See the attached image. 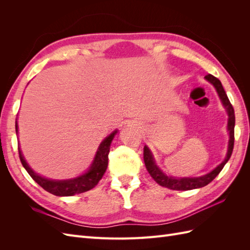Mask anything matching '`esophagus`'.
Instances as JSON below:
<instances>
[{
	"instance_id": "obj_1",
	"label": "esophagus",
	"mask_w": 250,
	"mask_h": 250,
	"mask_svg": "<svg viewBox=\"0 0 250 250\" xmlns=\"http://www.w3.org/2000/svg\"><path fill=\"white\" fill-rule=\"evenodd\" d=\"M134 125H135V124H133V123H130V125H129V126H134Z\"/></svg>"
}]
</instances>
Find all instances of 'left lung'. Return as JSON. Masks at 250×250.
Returning a JSON list of instances; mask_svg holds the SVG:
<instances>
[{
  "mask_svg": "<svg viewBox=\"0 0 250 250\" xmlns=\"http://www.w3.org/2000/svg\"><path fill=\"white\" fill-rule=\"evenodd\" d=\"M206 79L208 80L211 84H213L217 90V93L220 97V99L224 105V107L228 110L229 113V123H228V129L229 131V149H228V154H226L225 160L216 167L213 171L208 173L207 175H203L200 177H183V178H177L173 176L166 175L165 173L161 171V169L157 167L152 153L149 150L147 146L144 147V162H145L146 169L149 172L156 183L165 188H171V190H177V191H188V190H193V188H202L204 186L208 185L210 181H213L215 177L218 175L219 173L221 172L225 164L229 162V157L232 153L233 149V143H234V122H236V119H234V110L231 103L229 100V97L226 95L225 90L221 84L220 80L216 78L213 75H207Z\"/></svg>",
  "mask_w": 250,
  "mask_h": 250,
  "instance_id": "obj_1",
  "label": "left lung"
}]
</instances>
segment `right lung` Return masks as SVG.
Listing matches in <instances>:
<instances>
[{
	"instance_id": "1",
	"label": "right lung",
	"mask_w": 250,
	"mask_h": 250,
	"mask_svg": "<svg viewBox=\"0 0 250 250\" xmlns=\"http://www.w3.org/2000/svg\"><path fill=\"white\" fill-rule=\"evenodd\" d=\"M16 130L18 133V123L16 124ZM117 132L118 130L113 131L100 144L99 148L97 150L96 156L94 158V162L92 166H90L88 171L83 174V175H80L73 179L52 180L39 175V174L35 173L29 167V165L26 163L24 156L21 154V151L19 147L20 160L22 167H24L26 171L29 173V175L47 192L56 196H73L75 194H80L92 190V188H95L97 184L99 183V180L103 177L108 165V153L110 144Z\"/></svg>"
}]
</instances>
